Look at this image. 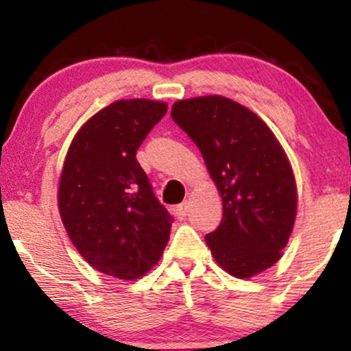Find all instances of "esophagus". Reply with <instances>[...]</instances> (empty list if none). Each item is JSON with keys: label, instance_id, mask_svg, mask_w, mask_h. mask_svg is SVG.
Instances as JSON below:
<instances>
[{"label": "esophagus", "instance_id": "34e87169", "mask_svg": "<svg viewBox=\"0 0 351 351\" xmlns=\"http://www.w3.org/2000/svg\"><path fill=\"white\" fill-rule=\"evenodd\" d=\"M188 209H189V204L186 203V201H183V203L176 206V216H178L180 219H183V217L188 215Z\"/></svg>", "mask_w": 351, "mask_h": 351}]
</instances>
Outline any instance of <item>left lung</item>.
Instances as JSON below:
<instances>
[{"mask_svg": "<svg viewBox=\"0 0 351 351\" xmlns=\"http://www.w3.org/2000/svg\"><path fill=\"white\" fill-rule=\"evenodd\" d=\"M171 119L199 148L223 198V219L206 234L216 263L239 279L282 257L297 215L292 167L271 128L234 100H178Z\"/></svg>", "mask_w": 351, "mask_h": 351, "instance_id": "obj_1", "label": "left lung"}]
</instances>
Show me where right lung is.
I'll return each instance as SVG.
<instances>
[{"label":"right lung","instance_id":"obj_1","mask_svg":"<svg viewBox=\"0 0 351 351\" xmlns=\"http://www.w3.org/2000/svg\"><path fill=\"white\" fill-rule=\"evenodd\" d=\"M167 108L156 100H117L80 127L64 162V228L92 267L117 279L142 277L170 239L173 217L135 156Z\"/></svg>","mask_w":351,"mask_h":351}]
</instances>
